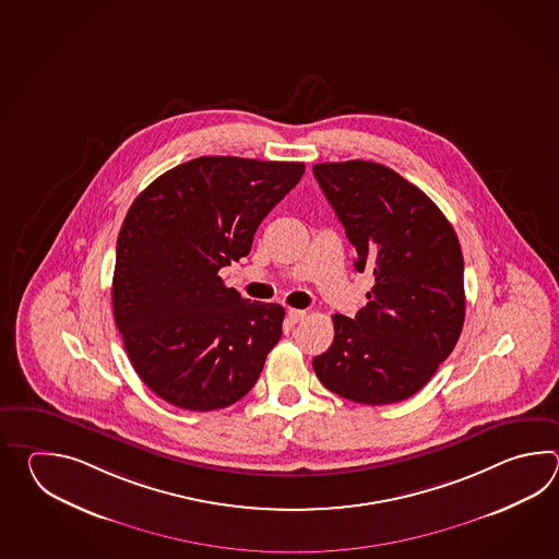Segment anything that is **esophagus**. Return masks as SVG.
<instances>
[{
  "label": "esophagus",
  "instance_id": "34e87169",
  "mask_svg": "<svg viewBox=\"0 0 559 559\" xmlns=\"http://www.w3.org/2000/svg\"><path fill=\"white\" fill-rule=\"evenodd\" d=\"M304 318H306L304 309H287V320H289V323H299Z\"/></svg>",
  "mask_w": 559,
  "mask_h": 559
}]
</instances>
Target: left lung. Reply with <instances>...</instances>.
<instances>
[{
  "mask_svg": "<svg viewBox=\"0 0 559 559\" xmlns=\"http://www.w3.org/2000/svg\"><path fill=\"white\" fill-rule=\"evenodd\" d=\"M313 176L373 274L368 306L333 316V344L313 357L330 392L366 405L419 392L464 328V255L452 224L424 191L390 167L352 159L313 166Z\"/></svg>",
  "mask_w": 559,
  "mask_h": 559,
  "instance_id": "8db88e82",
  "label": "left lung"
}]
</instances>
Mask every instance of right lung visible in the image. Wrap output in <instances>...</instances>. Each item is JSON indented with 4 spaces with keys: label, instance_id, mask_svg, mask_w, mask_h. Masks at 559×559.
<instances>
[{
    "label": "right lung",
    "instance_id": "add662e5",
    "mask_svg": "<svg viewBox=\"0 0 559 559\" xmlns=\"http://www.w3.org/2000/svg\"><path fill=\"white\" fill-rule=\"evenodd\" d=\"M306 171L299 162L203 155L133 200L119 229L114 318L131 366L167 404H236L282 337L284 308L226 287L263 217Z\"/></svg>",
    "mask_w": 559,
    "mask_h": 559
}]
</instances>
